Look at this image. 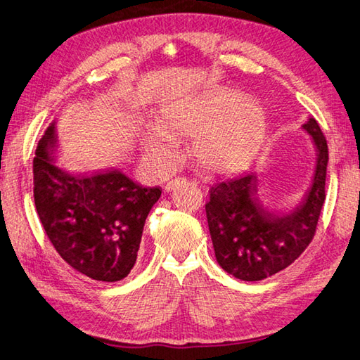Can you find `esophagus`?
Segmentation results:
<instances>
[{"instance_id": "obj_1", "label": "esophagus", "mask_w": 360, "mask_h": 360, "mask_svg": "<svg viewBox=\"0 0 360 360\" xmlns=\"http://www.w3.org/2000/svg\"><path fill=\"white\" fill-rule=\"evenodd\" d=\"M176 181H178V179H173V181H168V182H167L165 188H167L168 192H169V191H173V187H174V184H176Z\"/></svg>"}]
</instances>
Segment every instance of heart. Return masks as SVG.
I'll return each mask as SVG.
<instances>
[{
    "mask_svg": "<svg viewBox=\"0 0 360 360\" xmlns=\"http://www.w3.org/2000/svg\"><path fill=\"white\" fill-rule=\"evenodd\" d=\"M266 124L257 102L230 89H212L197 99L163 110L159 126L149 127L143 146L162 173L173 168L178 140L193 136L192 153L211 173H233L253 160L264 140Z\"/></svg>",
    "mask_w": 360,
    "mask_h": 360,
    "instance_id": "obj_1",
    "label": "heart"
}]
</instances>
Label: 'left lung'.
<instances>
[{
	"instance_id": "left-lung-1",
	"label": "left lung",
	"mask_w": 360,
	"mask_h": 360,
	"mask_svg": "<svg viewBox=\"0 0 360 360\" xmlns=\"http://www.w3.org/2000/svg\"><path fill=\"white\" fill-rule=\"evenodd\" d=\"M311 135L318 159L315 178L297 211L276 215L257 197V176L244 173L209 188L206 217L221 269L245 282L274 276L297 259L315 238L326 200L329 149L315 117L302 126Z\"/></svg>"
}]
</instances>
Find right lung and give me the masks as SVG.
I'll return each instance as SVG.
<instances>
[{
	"instance_id": "add662e5",
	"label": "right lung",
	"mask_w": 360,
	"mask_h": 360,
	"mask_svg": "<svg viewBox=\"0 0 360 360\" xmlns=\"http://www.w3.org/2000/svg\"><path fill=\"white\" fill-rule=\"evenodd\" d=\"M55 145L50 126L32 160L45 234L72 269L99 282L122 280L135 264L145 220L162 191L136 184L117 169L72 174L56 163Z\"/></svg>"
}]
</instances>
